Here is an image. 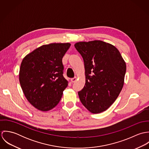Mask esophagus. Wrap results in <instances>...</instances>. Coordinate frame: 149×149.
<instances>
[{
    "instance_id": "34e87169",
    "label": "esophagus",
    "mask_w": 149,
    "mask_h": 149,
    "mask_svg": "<svg viewBox=\"0 0 149 149\" xmlns=\"http://www.w3.org/2000/svg\"><path fill=\"white\" fill-rule=\"evenodd\" d=\"M76 80H77V77H75L74 78H72L70 79V81H71L72 83H74L75 81H76Z\"/></svg>"
}]
</instances>
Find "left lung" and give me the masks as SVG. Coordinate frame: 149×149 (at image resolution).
I'll use <instances>...</instances> for the list:
<instances>
[{"label": "left lung", "instance_id": "8db88e82", "mask_svg": "<svg viewBox=\"0 0 149 149\" xmlns=\"http://www.w3.org/2000/svg\"><path fill=\"white\" fill-rule=\"evenodd\" d=\"M74 47L83 57L85 84L78 92L91 113L106 111L116 100L125 83L126 64L118 49L100 40L79 42Z\"/></svg>", "mask_w": 149, "mask_h": 149}]
</instances>
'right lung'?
<instances>
[{
  "label": "right lung",
  "instance_id": "add662e5",
  "mask_svg": "<svg viewBox=\"0 0 149 149\" xmlns=\"http://www.w3.org/2000/svg\"><path fill=\"white\" fill-rule=\"evenodd\" d=\"M69 43H53L27 54L21 64L19 79L28 102L37 109L48 111L60 102L68 81L63 76L62 59Z\"/></svg>",
  "mask_w": 149,
  "mask_h": 149
}]
</instances>
